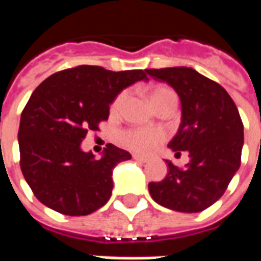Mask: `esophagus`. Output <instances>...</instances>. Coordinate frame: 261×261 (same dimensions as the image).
Instances as JSON below:
<instances>
[{"instance_id":"34e87169","label":"esophagus","mask_w":261,"mask_h":261,"mask_svg":"<svg viewBox=\"0 0 261 261\" xmlns=\"http://www.w3.org/2000/svg\"><path fill=\"white\" fill-rule=\"evenodd\" d=\"M133 159H134V161H137V162H140V164H147L148 162L147 158H144V156H141V155H137V153H134V155H133Z\"/></svg>"}]
</instances>
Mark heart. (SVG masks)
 Instances as JSON below:
<instances>
[{"label": "heart", "mask_w": 261, "mask_h": 261, "mask_svg": "<svg viewBox=\"0 0 261 261\" xmlns=\"http://www.w3.org/2000/svg\"><path fill=\"white\" fill-rule=\"evenodd\" d=\"M148 96L155 109H159L172 99L177 100L175 92L168 86H155L152 89H149ZM125 97H127V92H121L116 96L110 106L112 113L119 112L124 103ZM119 140L125 148H128L131 151H136L138 153H149L166 140V133L161 128H130V130L120 133Z\"/></svg>", "instance_id": "obj_1"}]
</instances>
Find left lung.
<instances>
[{
    "label": "left lung",
    "mask_w": 261,
    "mask_h": 261,
    "mask_svg": "<svg viewBox=\"0 0 261 261\" xmlns=\"http://www.w3.org/2000/svg\"><path fill=\"white\" fill-rule=\"evenodd\" d=\"M180 97L181 123L168 144L176 155L187 151L185 169L166 161L164 180L148 185L159 205L179 213H200L219 200L241 166L243 123L222 86L189 67L147 69Z\"/></svg>",
    "instance_id": "left-lung-1"
}]
</instances>
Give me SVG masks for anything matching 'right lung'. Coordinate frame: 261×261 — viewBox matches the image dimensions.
Listing matches in <instances>:
<instances>
[{"instance_id": "add662e5", "label": "right lung", "mask_w": 261, "mask_h": 261, "mask_svg": "<svg viewBox=\"0 0 261 261\" xmlns=\"http://www.w3.org/2000/svg\"><path fill=\"white\" fill-rule=\"evenodd\" d=\"M142 80H148L142 69L78 65L50 75L35 89L20 116L18 142L23 177L42 204L80 217L109 201L114 166L131 159L130 152L108 144L95 159L81 142L108 120L120 92Z\"/></svg>"}]
</instances>
